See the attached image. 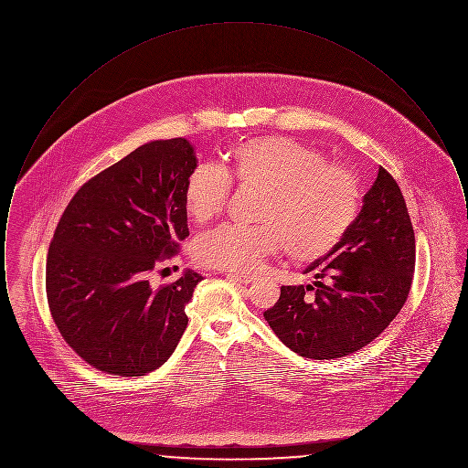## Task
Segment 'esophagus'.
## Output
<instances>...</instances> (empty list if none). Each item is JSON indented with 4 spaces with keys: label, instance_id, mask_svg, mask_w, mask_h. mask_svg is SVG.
Segmentation results:
<instances>
[{
    "label": "esophagus",
    "instance_id": "34e87169",
    "mask_svg": "<svg viewBox=\"0 0 468 468\" xmlns=\"http://www.w3.org/2000/svg\"><path fill=\"white\" fill-rule=\"evenodd\" d=\"M228 279L233 281V282H239V284H250L254 281V275H249V273H228Z\"/></svg>",
    "mask_w": 468,
    "mask_h": 468
}]
</instances>
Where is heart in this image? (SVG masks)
I'll return each mask as SVG.
<instances>
[{"label": "heart", "mask_w": 468, "mask_h": 468, "mask_svg": "<svg viewBox=\"0 0 468 468\" xmlns=\"http://www.w3.org/2000/svg\"><path fill=\"white\" fill-rule=\"evenodd\" d=\"M261 189L256 226L226 224L195 249L205 267L249 271L286 244L291 258L311 265L332 254L355 224L361 203L356 176L284 136H258L233 147L224 170L198 163L184 182V208L198 224L216 219L231 191Z\"/></svg>", "instance_id": "obj_1"}]
</instances>
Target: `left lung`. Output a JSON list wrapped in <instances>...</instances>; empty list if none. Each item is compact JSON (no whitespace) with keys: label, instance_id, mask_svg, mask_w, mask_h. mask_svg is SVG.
<instances>
[{"label":"left lung","instance_id":"1","mask_svg":"<svg viewBox=\"0 0 468 468\" xmlns=\"http://www.w3.org/2000/svg\"><path fill=\"white\" fill-rule=\"evenodd\" d=\"M414 267L416 239L407 205L397 180L380 166L344 240L305 268L312 286H282L277 303L263 315L300 356H347L399 315ZM307 290L314 294L309 297Z\"/></svg>","mask_w":468,"mask_h":468}]
</instances>
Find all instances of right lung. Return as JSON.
Instances as JSON below:
<instances>
[{"label": "right lung", "instance_id": "right-lung-1", "mask_svg": "<svg viewBox=\"0 0 468 468\" xmlns=\"http://www.w3.org/2000/svg\"><path fill=\"white\" fill-rule=\"evenodd\" d=\"M186 138L154 140L90 178L68 203L48 247L52 319L90 367L138 378L159 368L187 326L200 273L153 288L149 273L189 237L184 182L197 166Z\"/></svg>", "mask_w": 468, "mask_h": 468}]
</instances>
